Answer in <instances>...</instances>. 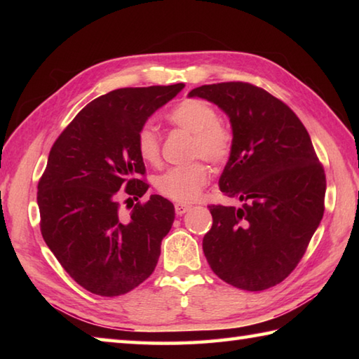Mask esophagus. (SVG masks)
Returning a JSON list of instances; mask_svg holds the SVG:
<instances>
[{
  "mask_svg": "<svg viewBox=\"0 0 359 359\" xmlns=\"http://www.w3.org/2000/svg\"><path fill=\"white\" fill-rule=\"evenodd\" d=\"M189 208H191V207H189V205H187V203H175V205H174L175 215H177V216L185 215V212H187Z\"/></svg>",
  "mask_w": 359,
  "mask_h": 359,
  "instance_id": "34e87169",
  "label": "esophagus"
}]
</instances>
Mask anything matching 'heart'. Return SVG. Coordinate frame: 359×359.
<instances>
[{"label":"heart","instance_id":"1","mask_svg":"<svg viewBox=\"0 0 359 359\" xmlns=\"http://www.w3.org/2000/svg\"><path fill=\"white\" fill-rule=\"evenodd\" d=\"M166 120L179 129L193 134L189 158H205L211 165H222L230 158L234 147V131L228 121L219 118L211 103L189 97L168 112ZM139 156L148 163H157L162 144L157 131L143 125L135 137ZM210 180V170L202 160L188 165L172 166L154 179L157 191L174 202H191L201 194Z\"/></svg>","mask_w":359,"mask_h":359}]
</instances>
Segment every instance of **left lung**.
Here are the masks:
<instances>
[{
    "label": "left lung",
    "mask_w": 359,
    "mask_h": 359,
    "mask_svg": "<svg viewBox=\"0 0 359 359\" xmlns=\"http://www.w3.org/2000/svg\"><path fill=\"white\" fill-rule=\"evenodd\" d=\"M230 117L234 147L219 188L241 208L208 205L205 257L236 288L261 292L299 264L324 215L325 172L306 126L265 89L226 81L193 89Z\"/></svg>",
    "instance_id": "8db88e82"
}]
</instances>
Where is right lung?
I'll use <instances>...</instances> for the list:
<instances>
[{
  "mask_svg": "<svg viewBox=\"0 0 359 359\" xmlns=\"http://www.w3.org/2000/svg\"><path fill=\"white\" fill-rule=\"evenodd\" d=\"M185 88H121L83 108L50 148L36 202L44 242L79 285L98 296L131 292L154 271L174 205L143 180L135 137L152 112ZM126 194L132 212H119Z\"/></svg>",
  "mask_w": 359,
  "mask_h": 359,
  "instance_id": "right-lung-1",
  "label": "right lung"
}]
</instances>
